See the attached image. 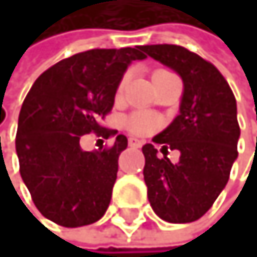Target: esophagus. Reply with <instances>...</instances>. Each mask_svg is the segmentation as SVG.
<instances>
[{
    "mask_svg": "<svg viewBox=\"0 0 257 257\" xmlns=\"http://www.w3.org/2000/svg\"><path fill=\"white\" fill-rule=\"evenodd\" d=\"M128 145L132 146V148H140V146L143 145V142H142V140L135 138V137H130L128 138Z\"/></svg>",
    "mask_w": 257,
    "mask_h": 257,
    "instance_id": "esophagus-1",
    "label": "esophagus"
}]
</instances>
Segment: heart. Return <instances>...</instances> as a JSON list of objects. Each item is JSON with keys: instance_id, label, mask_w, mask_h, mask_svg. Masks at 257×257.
I'll return each mask as SVG.
<instances>
[{"instance_id": "b5f03b06", "label": "heart", "mask_w": 257, "mask_h": 257, "mask_svg": "<svg viewBox=\"0 0 257 257\" xmlns=\"http://www.w3.org/2000/svg\"><path fill=\"white\" fill-rule=\"evenodd\" d=\"M164 72L162 69L156 70L153 75L156 74H161ZM127 75L122 78V82L119 85V91H122V88L125 86L127 83ZM125 127L132 132V134H137V135H146V134H151V132H154L158 127H159V122L158 119L154 117V115L148 114V112H143V111H138V112H134L130 114L128 117L125 119Z\"/></svg>"}]
</instances>
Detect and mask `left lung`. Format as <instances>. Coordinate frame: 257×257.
Listing matches in <instances>:
<instances>
[{"mask_svg":"<svg viewBox=\"0 0 257 257\" xmlns=\"http://www.w3.org/2000/svg\"><path fill=\"white\" fill-rule=\"evenodd\" d=\"M145 51L183 80L179 115L153 138L154 145L142 148L148 199L162 220L195 222L225 188L238 156L236 101L217 67L196 53L177 45H148ZM156 144L163 146L164 158L157 156ZM167 149L181 151L177 165L165 156Z\"/></svg>","mask_w":257,"mask_h":257,"instance_id":"8db88e82","label":"left lung"}]
</instances>
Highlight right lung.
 I'll list each match as a JSON object with an SVG mask.
<instances>
[{"mask_svg":"<svg viewBox=\"0 0 257 257\" xmlns=\"http://www.w3.org/2000/svg\"><path fill=\"white\" fill-rule=\"evenodd\" d=\"M145 46L88 50L45 70L24 99L16 151L19 171L37 209L62 227H82L104 216L127 137L111 149L83 152L82 135L108 138L99 123L111 112L128 64L145 59Z\"/></svg>","mask_w":257,"mask_h":257,"instance_id":"add662e5","label":"right lung"}]
</instances>
